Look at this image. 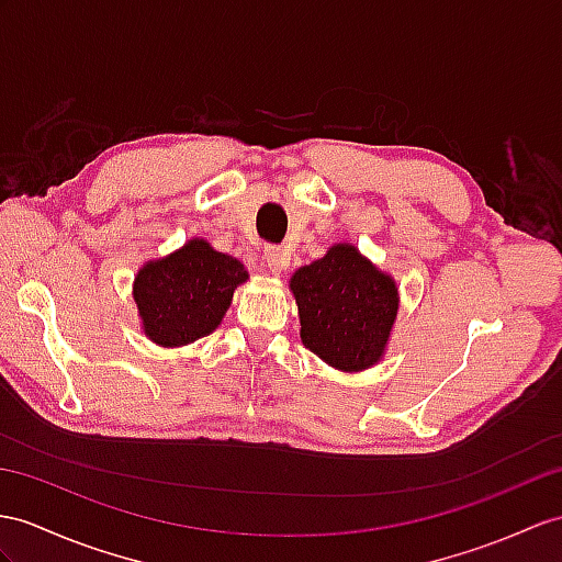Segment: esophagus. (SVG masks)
Returning <instances> with one entry per match:
<instances>
[{"instance_id": "esophagus-1", "label": "esophagus", "mask_w": 562, "mask_h": 562, "mask_svg": "<svg viewBox=\"0 0 562 562\" xmlns=\"http://www.w3.org/2000/svg\"><path fill=\"white\" fill-rule=\"evenodd\" d=\"M262 255H265V262H267V267H269L273 273H281V271L289 269V265H291V255H289V250L279 248V245H267Z\"/></svg>"}]
</instances>
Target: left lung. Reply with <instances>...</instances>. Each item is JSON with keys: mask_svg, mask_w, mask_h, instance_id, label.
<instances>
[{"mask_svg": "<svg viewBox=\"0 0 562 562\" xmlns=\"http://www.w3.org/2000/svg\"><path fill=\"white\" fill-rule=\"evenodd\" d=\"M300 312V338L324 362L360 372L386 348L398 314V289L352 248L334 245L291 279Z\"/></svg>", "mask_w": 562, "mask_h": 562, "instance_id": "left-lung-1", "label": "left lung"}]
</instances>
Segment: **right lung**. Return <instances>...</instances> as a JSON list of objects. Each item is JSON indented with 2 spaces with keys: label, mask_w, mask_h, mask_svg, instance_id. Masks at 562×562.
Here are the masks:
<instances>
[{
  "label": "right lung",
  "mask_w": 562,
  "mask_h": 562,
  "mask_svg": "<svg viewBox=\"0 0 562 562\" xmlns=\"http://www.w3.org/2000/svg\"><path fill=\"white\" fill-rule=\"evenodd\" d=\"M245 279L248 271L238 259L204 240H190L183 250L145 265L133 285L145 334L169 348L212 334Z\"/></svg>",
  "instance_id": "obj_1"
}]
</instances>
